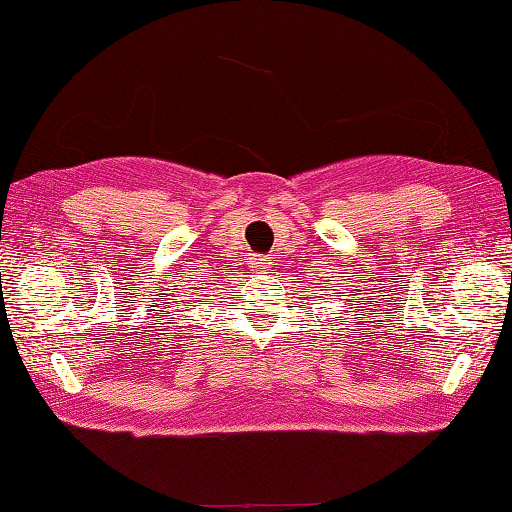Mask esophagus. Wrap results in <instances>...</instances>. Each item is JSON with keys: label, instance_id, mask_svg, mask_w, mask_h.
<instances>
[{"label": "esophagus", "instance_id": "34e87169", "mask_svg": "<svg viewBox=\"0 0 512 512\" xmlns=\"http://www.w3.org/2000/svg\"><path fill=\"white\" fill-rule=\"evenodd\" d=\"M249 265H252V269H256L258 274H265L267 267H269V263H265V258L258 256V254H254L252 258H249Z\"/></svg>", "mask_w": 512, "mask_h": 512}]
</instances>
